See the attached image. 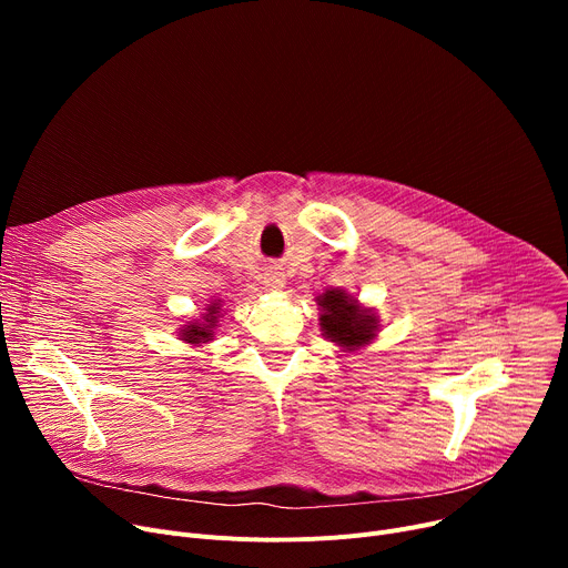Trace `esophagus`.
I'll return each instance as SVG.
<instances>
[{
  "label": "esophagus",
  "instance_id": "obj_1",
  "mask_svg": "<svg viewBox=\"0 0 568 568\" xmlns=\"http://www.w3.org/2000/svg\"><path fill=\"white\" fill-rule=\"evenodd\" d=\"M264 285L268 290H283L285 287V274L281 272V266H268L264 274Z\"/></svg>",
  "mask_w": 568,
  "mask_h": 568
}]
</instances>
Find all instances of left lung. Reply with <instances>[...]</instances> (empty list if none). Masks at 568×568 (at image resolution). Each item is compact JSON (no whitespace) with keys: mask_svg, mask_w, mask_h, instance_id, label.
<instances>
[{"mask_svg":"<svg viewBox=\"0 0 568 568\" xmlns=\"http://www.w3.org/2000/svg\"><path fill=\"white\" fill-rule=\"evenodd\" d=\"M317 306L322 308L320 326L324 336L332 338V343L352 352L375 338V313L362 308L345 290H326L317 296Z\"/></svg>","mask_w":568,"mask_h":568,"instance_id":"obj_1","label":"left lung"}]
</instances>
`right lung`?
<instances>
[{"label":"right lung","mask_w":568,"mask_h":568,"mask_svg":"<svg viewBox=\"0 0 568 568\" xmlns=\"http://www.w3.org/2000/svg\"><path fill=\"white\" fill-rule=\"evenodd\" d=\"M219 313H221L219 302L216 304H209L206 313L202 315V320L184 324L182 341H186L191 345H202V343L214 341V329H216V322H219Z\"/></svg>","instance_id":"add662e5"}]
</instances>
